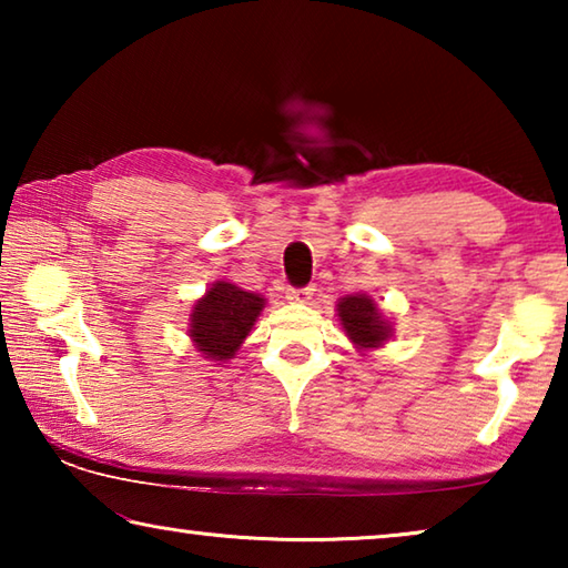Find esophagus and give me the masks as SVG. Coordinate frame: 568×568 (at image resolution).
<instances>
[{
	"mask_svg": "<svg viewBox=\"0 0 568 568\" xmlns=\"http://www.w3.org/2000/svg\"><path fill=\"white\" fill-rule=\"evenodd\" d=\"M313 291H315L313 285H307V287H287V301H293V303H311Z\"/></svg>",
	"mask_w": 568,
	"mask_h": 568,
	"instance_id": "esophagus-1",
	"label": "esophagus"
}]
</instances>
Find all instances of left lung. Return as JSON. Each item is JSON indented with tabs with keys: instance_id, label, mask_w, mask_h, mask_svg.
Instances as JSON below:
<instances>
[{
	"instance_id": "obj_1",
	"label": "left lung",
	"mask_w": 568,
	"mask_h": 568,
	"mask_svg": "<svg viewBox=\"0 0 568 568\" xmlns=\"http://www.w3.org/2000/svg\"><path fill=\"white\" fill-rule=\"evenodd\" d=\"M338 318L345 335L361 353L376 351L393 335V325L383 318L378 305L368 295H345L338 301Z\"/></svg>"
}]
</instances>
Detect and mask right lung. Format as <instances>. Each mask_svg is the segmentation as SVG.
I'll return each mask as SVG.
<instances>
[{
  "label": "right lung",
  "instance_id": "add662e5",
  "mask_svg": "<svg viewBox=\"0 0 568 568\" xmlns=\"http://www.w3.org/2000/svg\"><path fill=\"white\" fill-rule=\"evenodd\" d=\"M265 297L227 281L207 287L190 313V338L207 361L225 363L253 331Z\"/></svg>",
  "mask_w": 568,
  "mask_h": 568
}]
</instances>
